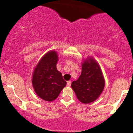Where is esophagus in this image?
I'll return each mask as SVG.
<instances>
[{"mask_svg": "<svg viewBox=\"0 0 133 133\" xmlns=\"http://www.w3.org/2000/svg\"><path fill=\"white\" fill-rule=\"evenodd\" d=\"M71 82L70 81L67 82V84H66V86H67V87H70V86H71Z\"/></svg>", "mask_w": 133, "mask_h": 133, "instance_id": "esophagus-1", "label": "esophagus"}]
</instances>
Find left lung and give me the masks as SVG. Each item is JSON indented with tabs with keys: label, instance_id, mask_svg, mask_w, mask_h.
I'll list each match as a JSON object with an SVG mask.
<instances>
[{
	"label": "left lung",
	"instance_id": "1",
	"mask_svg": "<svg viewBox=\"0 0 133 133\" xmlns=\"http://www.w3.org/2000/svg\"><path fill=\"white\" fill-rule=\"evenodd\" d=\"M105 81L97 62L92 57L84 60L82 72L77 81L72 82L71 87L79 101L89 104L95 101L103 92Z\"/></svg>",
	"mask_w": 133,
	"mask_h": 133
}]
</instances>
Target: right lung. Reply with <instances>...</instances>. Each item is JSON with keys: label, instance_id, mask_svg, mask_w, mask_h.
<instances>
[{"label": "right lung", "instance_id": "right-lung-1", "mask_svg": "<svg viewBox=\"0 0 133 133\" xmlns=\"http://www.w3.org/2000/svg\"><path fill=\"white\" fill-rule=\"evenodd\" d=\"M57 52L51 51L43 56L36 66L32 75L34 90L43 100L52 101L58 97L66 82L57 69Z\"/></svg>", "mask_w": 133, "mask_h": 133}]
</instances>
